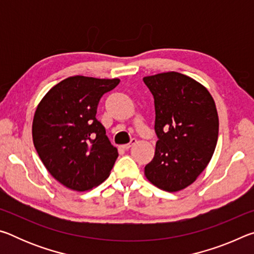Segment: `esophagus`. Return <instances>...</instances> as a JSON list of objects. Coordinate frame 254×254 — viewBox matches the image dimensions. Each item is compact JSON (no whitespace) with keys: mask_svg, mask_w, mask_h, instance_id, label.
Masks as SVG:
<instances>
[{"mask_svg":"<svg viewBox=\"0 0 254 254\" xmlns=\"http://www.w3.org/2000/svg\"><path fill=\"white\" fill-rule=\"evenodd\" d=\"M136 143V139H131V141H130V143H127V144H124L123 145V149H126V150H127V149H130L133 144H135Z\"/></svg>","mask_w":254,"mask_h":254,"instance_id":"1","label":"esophagus"}]
</instances>
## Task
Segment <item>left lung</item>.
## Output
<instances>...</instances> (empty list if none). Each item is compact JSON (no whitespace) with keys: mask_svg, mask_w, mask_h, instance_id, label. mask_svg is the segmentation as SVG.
<instances>
[{"mask_svg":"<svg viewBox=\"0 0 254 254\" xmlns=\"http://www.w3.org/2000/svg\"><path fill=\"white\" fill-rule=\"evenodd\" d=\"M154 98V157L144 167L150 183L174 192L188 187L207 167L216 148L218 115L203 85L176 71L143 78Z\"/></svg>","mask_w":254,"mask_h":254,"instance_id":"left-lung-1","label":"left lung"}]
</instances>
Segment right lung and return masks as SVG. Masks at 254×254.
I'll use <instances>...</instances> for the list:
<instances>
[{"label":"right lung","instance_id":"add662e5","mask_svg":"<svg viewBox=\"0 0 254 254\" xmlns=\"http://www.w3.org/2000/svg\"><path fill=\"white\" fill-rule=\"evenodd\" d=\"M119 78L72 76L55 85L37 106L32 139L47 170L64 186L89 190L109 177L118 149L96 119L97 105Z\"/></svg>","mask_w":254,"mask_h":254}]
</instances>
